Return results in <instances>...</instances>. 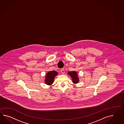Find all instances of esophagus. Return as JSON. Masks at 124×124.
I'll return each mask as SVG.
<instances>
[{"label":"esophagus","mask_w":124,"mask_h":124,"mask_svg":"<svg viewBox=\"0 0 124 124\" xmlns=\"http://www.w3.org/2000/svg\"><path fill=\"white\" fill-rule=\"evenodd\" d=\"M61 72V73L63 74L64 73V70H63V69H62Z\"/></svg>","instance_id":"1"}]
</instances>
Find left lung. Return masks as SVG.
I'll list each match as a JSON object with an SVG mask.
<instances>
[{
	"label": "left lung",
	"instance_id": "obj_1",
	"mask_svg": "<svg viewBox=\"0 0 124 124\" xmlns=\"http://www.w3.org/2000/svg\"><path fill=\"white\" fill-rule=\"evenodd\" d=\"M68 74L72 78V82L74 84H77L79 82L78 76L77 72L76 71H70L68 73Z\"/></svg>",
	"mask_w": 124,
	"mask_h": 124
}]
</instances>
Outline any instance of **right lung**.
Returning a JSON list of instances; mask_svg holds the SVG:
<instances>
[{"mask_svg":"<svg viewBox=\"0 0 124 124\" xmlns=\"http://www.w3.org/2000/svg\"><path fill=\"white\" fill-rule=\"evenodd\" d=\"M57 72L55 71H50L46 73L45 78V83L49 85H51L54 82V78L56 76L58 75Z\"/></svg>","mask_w":124,"mask_h":124,"instance_id":"right-lung-1","label":"right lung"}]
</instances>
